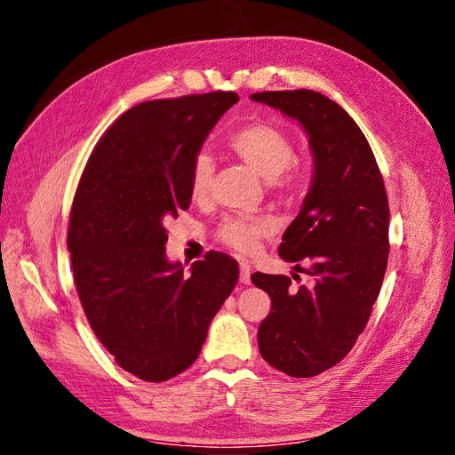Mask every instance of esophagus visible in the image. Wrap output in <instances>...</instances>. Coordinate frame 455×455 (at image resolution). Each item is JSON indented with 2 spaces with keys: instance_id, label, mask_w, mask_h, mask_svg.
Segmentation results:
<instances>
[{
  "instance_id": "esophagus-1",
  "label": "esophagus",
  "mask_w": 455,
  "mask_h": 455,
  "mask_svg": "<svg viewBox=\"0 0 455 455\" xmlns=\"http://www.w3.org/2000/svg\"><path fill=\"white\" fill-rule=\"evenodd\" d=\"M239 269H241V275H239V281L243 283V284H251V273H252V267L246 264V261H241V266H239Z\"/></svg>"
}]
</instances>
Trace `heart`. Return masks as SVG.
<instances>
[{"label":"heart","mask_w":455,"mask_h":455,"mask_svg":"<svg viewBox=\"0 0 455 455\" xmlns=\"http://www.w3.org/2000/svg\"><path fill=\"white\" fill-rule=\"evenodd\" d=\"M229 148L246 167H251L264 180L286 182V171L292 167L296 151L288 136L271 123H251L231 134ZM214 178V163L209 154H197L189 169V194L201 201L209 196ZM273 224L267 218L228 216L220 222L216 235L229 249L251 254L258 249V243L269 235Z\"/></svg>","instance_id":"1"}]
</instances>
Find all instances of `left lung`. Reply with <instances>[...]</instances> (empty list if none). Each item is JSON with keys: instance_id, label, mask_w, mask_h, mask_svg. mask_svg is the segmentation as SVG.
<instances>
[{"instance_id": "obj_1", "label": "left lung", "mask_w": 455, "mask_h": 455, "mask_svg": "<svg viewBox=\"0 0 455 455\" xmlns=\"http://www.w3.org/2000/svg\"><path fill=\"white\" fill-rule=\"evenodd\" d=\"M251 99L298 121L309 139L311 186L279 256L313 284L294 291L286 275L251 279L271 298L258 328L264 361L292 378H313L353 349L379 294L389 258L387 194L366 136L341 106L307 89Z\"/></svg>"}]
</instances>
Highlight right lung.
I'll list each match as a JSON object with an SVG mask.
<instances>
[{"mask_svg": "<svg viewBox=\"0 0 455 455\" xmlns=\"http://www.w3.org/2000/svg\"><path fill=\"white\" fill-rule=\"evenodd\" d=\"M235 92L142 102L91 154L76 191L68 251L91 328L116 363L167 381L196 363L214 315L239 281L209 252L189 271L164 252V222L188 211L189 169Z\"/></svg>", "mask_w": 455, "mask_h": 455, "instance_id": "1", "label": "right lung"}]
</instances>
